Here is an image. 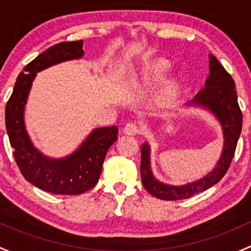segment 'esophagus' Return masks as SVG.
I'll use <instances>...</instances> for the list:
<instances>
[{"label": "esophagus", "mask_w": 251, "mask_h": 251, "mask_svg": "<svg viewBox=\"0 0 251 251\" xmlns=\"http://www.w3.org/2000/svg\"><path fill=\"white\" fill-rule=\"evenodd\" d=\"M123 131L126 135H136V134L140 133V126L136 125L135 122H129L126 125Z\"/></svg>", "instance_id": "34e87169"}]
</instances>
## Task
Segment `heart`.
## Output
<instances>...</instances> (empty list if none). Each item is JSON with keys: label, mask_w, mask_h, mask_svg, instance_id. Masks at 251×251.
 Returning <instances> with one entry per match:
<instances>
[{"label": "heart", "mask_w": 251, "mask_h": 251, "mask_svg": "<svg viewBox=\"0 0 251 251\" xmlns=\"http://www.w3.org/2000/svg\"><path fill=\"white\" fill-rule=\"evenodd\" d=\"M168 68H169V64H168L165 60L154 61V63H152L151 65L149 66V69L146 70V77L147 78H152V79L159 78V77H162L165 72H167ZM173 89H174V86L170 84L167 89L168 94H172Z\"/></svg>", "instance_id": "1"}]
</instances>
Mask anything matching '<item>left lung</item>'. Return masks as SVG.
Listing matches in <instances>:
<instances>
[{
  "label": "left lung",
  "mask_w": 251,
  "mask_h": 251,
  "mask_svg": "<svg viewBox=\"0 0 251 251\" xmlns=\"http://www.w3.org/2000/svg\"><path fill=\"white\" fill-rule=\"evenodd\" d=\"M187 105L206 108L218 118L224 130L225 141L222 154L215 168L205 176L182 186H173L158 181L153 176L150 161V145L144 143L141 145V180L147 192L159 200H187L210 188L220 181L226 174L236 152L243 125V116L238 105L236 84L231 75L225 70L213 54H209V76L205 81V87L198 92L192 101H188Z\"/></svg>",
  "instance_id": "obj_1"
}]
</instances>
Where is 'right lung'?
<instances>
[{"label":"right lung","instance_id":"right-lung-1","mask_svg":"<svg viewBox=\"0 0 251 251\" xmlns=\"http://www.w3.org/2000/svg\"><path fill=\"white\" fill-rule=\"evenodd\" d=\"M83 54V41L51 46L20 72L6 106L7 134L20 172L36 187L54 195H81L94 187L108 149L117 140L116 126L97 128L74 153L55 159L33 146L25 128L24 108L36 74L55 64L82 58Z\"/></svg>","mask_w":251,"mask_h":251}]
</instances>
